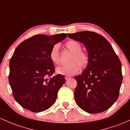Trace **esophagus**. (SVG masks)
Returning a JSON list of instances; mask_svg holds the SVG:
<instances>
[{
    "instance_id": "obj_1",
    "label": "esophagus",
    "mask_w": 130,
    "mask_h": 130,
    "mask_svg": "<svg viewBox=\"0 0 130 130\" xmlns=\"http://www.w3.org/2000/svg\"><path fill=\"white\" fill-rule=\"evenodd\" d=\"M69 78H71V77H68V76H66L65 77V80H69Z\"/></svg>"
}]
</instances>
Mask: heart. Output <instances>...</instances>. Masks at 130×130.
<instances>
[{
    "instance_id": "heart-1",
    "label": "heart",
    "mask_w": 130,
    "mask_h": 130,
    "mask_svg": "<svg viewBox=\"0 0 130 130\" xmlns=\"http://www.w3.org/2000/svg\"><path fill=\"white\" fill-rule=\"evenodd\" d=\"M66 47L73 53L71 59V63L68 65L58 66L56 72L59 75L71 76L79 71L80 68L85 69L89 64V56L88 54L82 51V45L80 42L75 40H70L66 42ZM50 58L53 62L58 64L60 62L59 45L56 44L53 46L50 52Z\"/></svg>"
}]
</instances>
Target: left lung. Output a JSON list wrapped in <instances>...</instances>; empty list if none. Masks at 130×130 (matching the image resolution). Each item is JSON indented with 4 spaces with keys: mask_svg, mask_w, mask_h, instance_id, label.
<instances>
[{
    "mask_svg": "<svg viewBox=\"0 0 130 130\" xmlns=\"http://www.w3.org/2000/svg\"><path fill=\"white\" fill-rule=\"evenodd\" d=\"M68 37L84 44L90 59L82 74L74 77L77 104L90 113L107 110L119 96L123 80L120 59L110 43L99 34L82 31L68 34Z\"/></svg>",
    "mask_w": 130,
    "mask_h": 130,
    "instance_id": "obj_1",
    "label": "left lung"
}]
</instances>
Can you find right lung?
<instances>
[{
	"label": "right lung",
	"mask_w": 130,
	"mask_h": 130,
	"mask_svg": "<svg viewBox=\"0 0 130 130\" xmlns=\"http://www.w3.org/2000/svg\"><path fill=\"white\" fill-rule=\"evenodd\" d=\"M66 37V34L36 35L15 49L10 60L8 80L14 100L23 108L40 112L55 103L65 78L59 74L51 77L55 69L50 52Z\"/></svg>",
	"instance_id": "1"
}]
</instances>
